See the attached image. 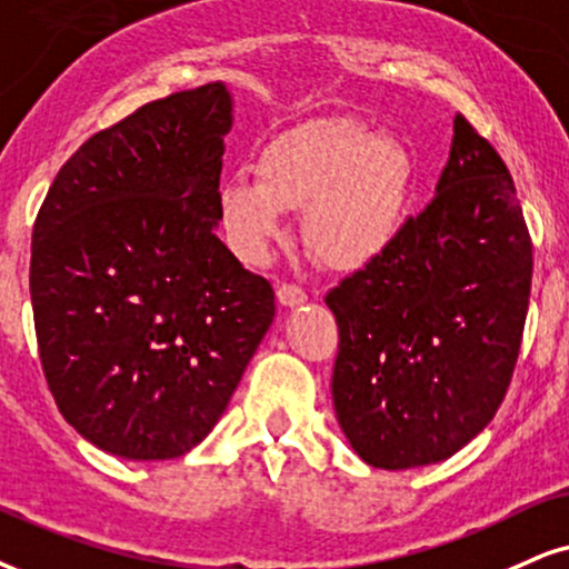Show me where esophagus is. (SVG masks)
Segmentation results:
<instances>
[{
  "mask_svg": "<svg viewBox=\"0 0 569 569\" xmlns=\"http://www.w3.org/2000/svg\"><path fill=\"white\" fill-rule=\"evenodd\" d=\"M277 298H279V303L287 306V308H292V306H300V303H306V300H308V296H306V290H303V287H298V284H290V282L279 284V290H277Z\"/></svg>",
  "mask_w": 569,
  "mask_h": 569,
  "instance_id": "obj_1",
  "label": "esophagus"
}]
</instances>
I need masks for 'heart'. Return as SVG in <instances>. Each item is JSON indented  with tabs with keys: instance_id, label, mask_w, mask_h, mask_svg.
<instances>
[{
	"instance_id": "1",
	"label": "heart",
	"mask_w": 569,
	"mask_h": 569,
	"mask_svg": "<svg viewBox=\"0 0 569 569\" xmlns=\"http://www.w3.org/2000/svg\"><path fill=\"white\" fill-rule=\"evenodd\" d=\"M411 189L401 144L353 118L287 131L219 187V219L231 248L261 261L284 234V210L306 208V237L321 261L361 269L396 240Z\"/></svg>"
}]
</instances>
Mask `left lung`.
Here are the masks:
<instances>
[{
  "label": "left lung",
  "mask_w": 569,
  "mask_h": 569,
  "mask_svg": "<svg viewBox=\"0 0 569 569\" xmlns=\"http://www.w3.org/2000/svg\"><path fill=\"white\" fill-rule=\"evenodd\" d=\"M435 192L325 298L340 332L338 422L380 469L443 461L493 419L528 317L532 242L515 181L461 113Z\"/></svg>",
  "instance_id": "obj_1"
}]
</instances>
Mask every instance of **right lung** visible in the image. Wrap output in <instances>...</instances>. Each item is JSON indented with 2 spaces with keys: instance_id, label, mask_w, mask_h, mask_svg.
Masks as SVG:
<instances>
[{
  "instance_id": "right-lung-1",
  "label": "right lung",
  "mask_w": 569,
  "mask_h": 569,
  "mask_svg": "<svg viewBox=\"0 0 569 569\" xmlns=\"http://www.w3.org/2000/svg\"><path fill=\"white\" fill-rule=\"evenodd\" d=\"M231 97L221 81L89 137L31 242L39 359L66 422L123 459L213 430L273 321V290L216 237Z\"/></svg>"
}]
</instances>
